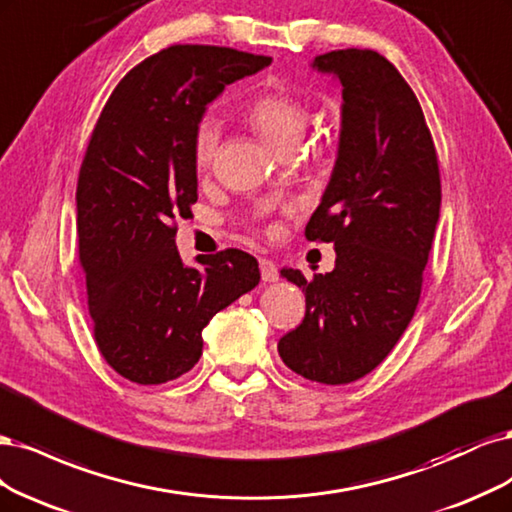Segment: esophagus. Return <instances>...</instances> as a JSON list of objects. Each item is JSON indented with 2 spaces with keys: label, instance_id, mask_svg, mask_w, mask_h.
Here are the masks:
<instances>
[{
  "label": "esophagus",
  "instance_id": "34e87169",
  "mask_svg": "<svg viewBox=\"0 0 512 512\" xmlns=\"http://www.w3.org/2000/svg\"><path fill=\"white\" fill-rule=\"evenodd\" d=\"M259 270L263 283H274V280H278V268L272 259H259Z\"/></svg>",
  "mask_w": 512,
  "mask_h": 512
}]
</instances>
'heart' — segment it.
I'll use <instances>...</instances> for the list:
<instances>
[{
  "mask_svg": "<svg viewBox=\"0 0 512 512\" xmlns=\"http://www.w3.org/2000/svg\"><path fill=\"white\" fill-rule=\"evenodd\" d=\"M244 119L276 151L295 148L308 127V106L283 89H266L246 102ZM221 127L214 117H204L193 134V161L197 170H208L217 155Z\"/></svg>",
  "mask_w": 512,
  "mask_h": 512,
  "instance_id": "1",
  "label": "heart"
}]
</instances>
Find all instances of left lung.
<instances>
[{
  "label": "left lung",
  "instance_id": "8db88e82",
  "mask_svg": "<svg viewBox=\"0 0 512 512\" xmlns=\"http://www.w3.org/2000/svg\"><path fill=\"white\" fill-rule=\"evenodd\" d=\"M312 68L342 85L336 166L306 238L332 242L336 268L308 280L304 321L278 340L285 366L346 385L391 353L415 315L440 217V170L417 95L376 51L344 48Z\"/></svg>",
  "mask_w": 512,
  "mask_h": 512
}]
</instances>
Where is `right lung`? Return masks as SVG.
I'll list each match as a JSON object with an SVG mask.
<instances>
[{"label":"right lung","mask_w":512,"mask_h":512,"mask_svg":"<svg viewBox=\"0 0 512 512\" xmlns=\"http://www.w3.org/2000/svg\"><path fill=\"white\" fill-rule=\"evenodd\" d=\"M270 57L176 44L144 59L112 91L91 134L76 189L78 253L97 349L123 378L161 385L202 355V329L259 285L238 249H176L178 217L197 202L193 134L206 106Z\"/></svg>","instance_id":"1"}]
</instances>
